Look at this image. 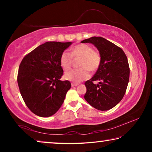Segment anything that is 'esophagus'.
<instances>
[{
    "label": "esophagus",
    "mask_w": 152,
    "mask_h": 152,
    "mask_svg": "<svg viewBox=\"0 0 152 152\" xmlns=\"http://www.w3.org/2000/svg\"><path fill=\"white\" fill-rule=\"evenodd\" d=\"M78 84H78V83H74V82H73V83H72V84H71V85H72V86L74 87V86H78Z\"/></svg>",
    "instance_id": "34e87169"
}]
</instances>
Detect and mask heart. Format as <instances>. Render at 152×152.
I'll use <instances>...</instances> for the list:
<instances>
[{
    "mask_svg": "<svg viewBox=\"0 0 152 152\" xmlns=\"http://www.w3.org/2000/svg\"><path fill=\"white\" fill-rule=\"evenodd\" d=\"M72 58H80L79 69L71 70L64 74V78L67 80L80 82L89 78L90 72L99 69L101 62V56L98 51L94 50L87 44L77 45L72 49L70 53L64 51L60 56V64L64 70H68L72 64Z\"/></svg>",
    "mask_w": 152,
    "mask_h": 152,
    "instance_id": "1",
    "label": "heart"
}]
</instances>
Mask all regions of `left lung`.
<instances>
[{
	"label": "left lung",
	"mask_w": 152,
	"mask_h": 152,
	"mask_svg": "<svg viewBox=\"0 0 152 152\" xmlns=\"http://www.w3.org/2000/svg\"><path fill=\"white\" fill-rule=\"evenodd\" d=\"M91 43L99 51L101 62L93 77L85 82L84 99L95 109L107 110L121 101L129 79V66L124 51L101 37H92L82 41ZM99 81V84H94Z\"/></svg>",
	"instance_id": "obj_1"
}]
</instances>
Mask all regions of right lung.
Returning <instances> with one entry per match:
<instances>
[{
    "instance_id": "right-lung-1",
    "label": "right lung",
    "mask_w": 152,
    "mask_h": 152,
    "mask_svg": "<svg viewBox=\"0 0 152 152\" xmlns=\"http://www.w3.org/2000/svg\"><path fill=\"white\" fill-rule=\"evenodd\" d=\"M72 43L45 42L25 56L20 64L17 82L20 94L29 110L37 116L54 115L71 88L68 80H60L64 71L60 58Z\"/></svg>"
}]
</instances>
